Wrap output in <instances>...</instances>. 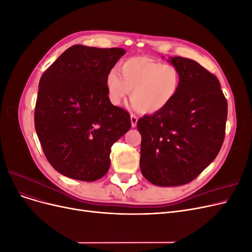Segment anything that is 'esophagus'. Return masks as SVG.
<instances>
[{
  "mask_svg": "<svg viewBox=\"0 0 252 252\" xmlns=\"http://www.w3.org/2000/svg\"><path fill=\"white\" fill-rule=\"evenodd\" d=\"M130 121H131V127H135L136 123H138V118H136L134 114H131V116H130Z\"/></svg>",
  "mask_w": 252,
  "mask_h": 252,
  "instance_id": "esophagus-1",
  "label": "esophagus"
}]
</instances>
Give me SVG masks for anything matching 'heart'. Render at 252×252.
<instances>
[{
    "label": "heart",
    "instance_id": "obj_1",
    "mask_svg": "<svg viewBox=\"0 0 252 252\" xmlns=\"http://www.w3.org/2000/svg\"><path fill=\"white\" fill-rule=\"evenodd\" d=\"M180 86L181 74L177 67L143 57L124 61L118 71L111 70L106 77L112 105L120 106L131 90L132 106L147 114L166 108L177 96Z\"/></svg>",
    "mask_w": 252,
    "mask_h": 252
}]
</instances>
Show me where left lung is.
<instances>
[{"label":"left lung","instance_id":"1","mask_svg":"<svg viewBox=\"0 0 252 252\" xmlns=\"http://www.w3.org/2000/svg\"><path fill=\"white\" fill-rule=\"evenodd\" d=\"M168 61L181 74L180 90L163 110L138 121L142 174L157 186L194 180L218 156L225 138L227 101L216 75L193 60Z\"/></svg>","mask_w":252,"mask_h":252}]
</instances>
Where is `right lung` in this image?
<instances>
[{"instance_id":"1","label":"right lung","mask_w":252,"mask_h":252,"mask_svg":"<svg viewBox=\"0 0 252 252\" xmlns=\"http://www.w3.org/2000/svg\"><path fill=\"white\" fill-rule=\"evenodd\" d=\"M123 48L73 45L39 83L34 126L45 156L61 174L93 182L110 167L113 143L131 127L129 113L113 106L106 77Z\"/></svg>"}]
</instances>
